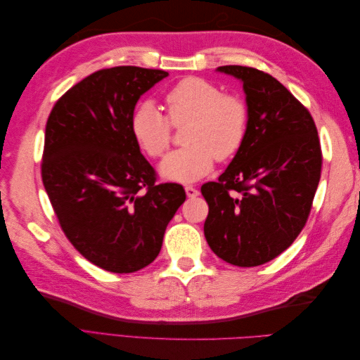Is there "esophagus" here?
I'll list each match as a JSON object with an SVG mask.
<instances>
[{
  "label": "esophagus",
  "instance_id": "obj_1",
  "mask_svg": "<svg viewBox=\"0 0 360 360\" xmlns=\"http://www.w3.org/2000/svg\"><path fill=\"white\" fill-rule=\"evenodd\" d=\"M184 191H186V195H188L189 198H195L200 193L198 189L193 188V186H186V188H184Z\"/></svg>",
  "mask_w": 360,
  "mask_h": 360
}]
</instances>
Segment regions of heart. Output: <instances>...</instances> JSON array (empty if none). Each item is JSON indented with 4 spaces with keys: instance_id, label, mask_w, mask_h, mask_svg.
I'll list each match as a JSON object with an SVG mask.
<instances>
[{
    "instance_id": "heart-1",
    "label": "heart",
    "mask_w": 360,
    "mask_h": 360,
    "mask_svg": "<svg viewBox=\"0 0 360 360\" xmlns=\"http://www.w3.org/2000/svg\"><path fill=\"white\" fill-rule=\"evenodd\" d=\"M167 115L153 103L141 105L130 120L138 146L151 159L167 153L172 127L188 124L183 134L186 147L162 162L160 171L169 180L197 181L209 174L216 160L231 159L242 148L248 130V105L240 96L222 93L216 84L189 76L165 94Z\"/></svg>"
}]
</instances>
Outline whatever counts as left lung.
<instances>
[{
  "label": "left lung",
  "mask_w": 360,
  "mask_h": 360,
  "mask_svg": "<svg viewBox=\"0 0 360 360\" xmlns=\"http://www.w3.org/2000/svg\"><path fill=\"white\" fill-rule=\"evenodd\" d=\"M217 70L242 79L249 117L242 148L217 181L201 186L204 236L226 263L255 267L284 252L307 224L321 176L320 138L308 108L271 75Z\"/></svg>",
  "instance_id": "left-lung-1"
}]
</instances>
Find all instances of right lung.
I'll return each instance as SVG.
<instances>
[{"instance_id":"add662e5","label":"right lung","mask_w":360,"mask_h":360,"mask_svg":"<svg viewBox=\"0 0 360 360\" xmlns=\"http://www.w3.org/2000/svg\"><path fill=\"white\" fill-rule=\"evenodd\" d=\"M167 76L97 70L60 97L46 122L41 180L58 224L82 257L112 274L153 263L186 200L181 184L158 183L130 130L139 97Z\"/></svg>"}]
</instances>
